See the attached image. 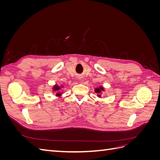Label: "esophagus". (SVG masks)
<instances>
[{
	"label": "esophagus",
	"instance_id": "34e87169",
	"mask_svg": "<svg viewBox=\"0 0 160 160\" xmlns=\"http://www.w3.org/2000/svg\"><path fill=\"white\" fill-rule=\"evenodd\" d=\"M82 78H83V77H81V75H79L78 77H77V79H79V80H80V81L82 79Z\"/></svg>",
	"mask_w": 160,
	"mask_h": 160
}]
</instances>
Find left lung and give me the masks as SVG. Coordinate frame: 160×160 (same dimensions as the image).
Returning a JSON list of instances; mask_svg holds the SVG:
<instances>
[{
    "label": "left lung",
    "instance_id": "obj_1",
    "mask_svg": "<svg viewBox=\"0 0 160 160\" xmlns=\"http://www.w3.org/2000/svg\"><path fill=\"white\" fill-rule=\"evenodd\" d=\"M104 89H103V88H102V87H100V88H96L95 89V93H100L101 91H103ZM99 97L101 96L100 95H98Z\"/></svg>",
    "mask_w": 160,
    "mask_h": 160
}]
</instances>
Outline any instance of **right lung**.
<instances>
[{
	"mask_svg": "<svg viewBox=\"0 0 160 160\" xmlns=\"http://www.w3.org/2000/svg\"><path fill=\"white\" fill-rule=\"evenodd\" d=\"M61 89V88H59V86L58 85H55V87H54V88H53V89H54L55 91H58V90H59ZM61 94H60V93H57V96H59V95H60Z\"/></svg>",
	"mask_w": 160,
	"mask_h": 160,
	"instance_id": "add662e5",
	"label": "right lung"
}]
</instances>
